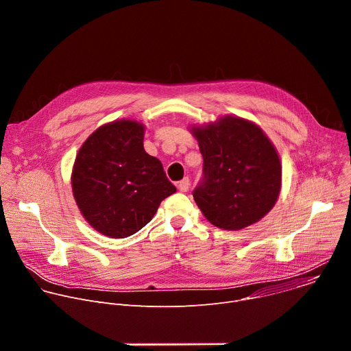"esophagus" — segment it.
Returning a JSON list of instances; mask_svg holds the SVG:
<instances>
[{"label":"esophagus","mask_w":351,"mask_h":351,"mask_svg":"<svg viewBox=\"0 0 351 351\" xmlns=\"http://www.w3.org/2000/svg\"><path fill=\"white\" fill-rule=\"evenodd\" d=\"M189 187H190V179H189V178H184V179H182L180 182H178V189H179L180 191H187Z\"/></svg>","instance_id":"esophagus-1"}]
</instances>
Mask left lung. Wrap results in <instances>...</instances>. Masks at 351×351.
I'll return each instance as SVG.
<instances>
[{
    "instance_id": "left-lung-1",
    "label": "left lung",
    "mask_w": 351,
    "mask_h": 351,
    "mask_svg": "<svg viewBox=\"0 0 351 351\" xmlns=\"http://www.w3.org/2000/svg\"><path fill=\"white\" fill-rule=\"evenodd\" d=\"M203 156V180L194 202L204 217L225 230L258 222L280 193L282 165L276 148L260 126L226 115L207 126H193Z\"/></svg>"
}]
</instances>
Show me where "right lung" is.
Instances as JSON below:
<instances>
[{
	"label": "right lung",
	"instance_id": "right-lung-1",
	"mask_svg": "<svg viewBox=\"0 0 351 351\" xmlns=\"http://www.w3.org/2000/svg\"><path fill=\"white\" fill-rule=\"evenodd\" d=\"M143 138V123L114 121L93 132L76 156L75 202L84 219L108 237L138 232L176 191L161 161L145 153Z\"/></svg>",
	"mask_w": 351,
	"mask_h": 351
}]
</instances>
